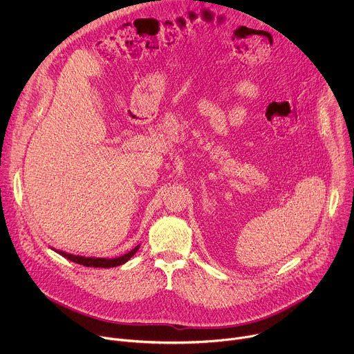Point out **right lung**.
Segmentation results:
<instances>
[{
	"label": "right lung",
	"instance_id": "1",
	"mask_svg": "<svg viewBox=\"0 0 354 354\" xmlns=\"http://www.w3.org/2000/svg\"><path fill=\"white\" fill-rule=\"evenodd\" d=\"M140 245H137L136 248H133L130 252H127V254H124L123 257H119V258H86V257H80V255H73V254H67V252H63V250H59V249H55L52 248L55 252H57L59 255H62L63 258L74 262V263H78V265H82V266H86V268H116V266H120L123 263H126L136 252L138 250Z\"/></svg>",
	"mask_w": 354,
	"mask_h": 354
}]
</instances>
